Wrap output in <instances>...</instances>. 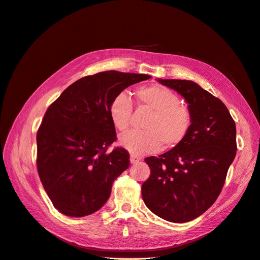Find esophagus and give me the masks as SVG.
<instances>
[{"label": "esophagus", "mask_w": 260, "mask_h": 260, "mask_svg": "<svg viewBox=\"0 0 260 260\" xmlns=\"http://www.w3.org/2000/svg\"><path fill=\"white\" fill-rule=\"evenodd\" d=\"M129 160H131V164H136V162H138L139 160H141V159H139V158H138L137 156H135V155H131Z\"/></svg>", "instance_id": "1"}]
</instances>
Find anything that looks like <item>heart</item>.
<instances>
[{
  "mask_svg": "<svg viewBox=\"0 0 260 260\" xmlns=\"http://www.w3.org/2000/svg\"><path fill=\"white\" fill-rule=\"evenodd\" d=\"M135 99L138 105L152 111V115L145 125V132H129L119 138L124 148L141 156L160 150L164 144L165 147L174 148L184 141L192 116L175 92L160 84H151L138 88ZM132 112V101L124 93L115 95L109 105L111 122L121 133L129 128Z\"/></svg>",
  "mask_w": 260,
  "mask_h": 260,
  "instance_id": "b5f03b06",
  "label": "heart"
}]
</instances>
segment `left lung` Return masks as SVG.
<instances>
[{"mask_svg": "<svg viewBox=\"0 0 260 260\" xmlns=\"http://www.w3.org/2000/svg\"><path fill=\"white\" fill-rule=\"evenodd\" d=\"M188 102L192 124L184 141L145 159L150 176L142 185L146 206L172 223L194 219L221 193L236 156V125L221 100L189 80L158 79Z\"/></svg>", "mask_w": 260, "mask_h": 260, "instance_id": "8db88e82", "label": "left lung"}]
</instances>
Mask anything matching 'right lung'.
<instances>
[{"label":"right lung","mask_w":260,"mask_h":260,"mask_svg":"<svg viewBox=\"0 0 260 260\" xmlns=\"http://www.w3.org/2000/svg\"><path fill=\"white\" fill-rule=\"evenodd\" d=\"M115 70L83 77L46 111L37 132V170L55 208L67 216L96 212L112 184L129 167L128 151L116 147L109 105L127 86L150 79Z\"/></svg>","instance_id":"1"}]
</instances>
